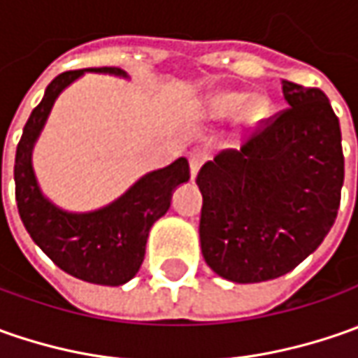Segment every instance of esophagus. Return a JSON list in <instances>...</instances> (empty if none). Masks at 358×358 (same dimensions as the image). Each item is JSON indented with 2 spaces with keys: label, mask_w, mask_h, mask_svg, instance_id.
<instances>
[{
  "label": "esophagus",
  "mask_w": 358,
  "mask_h": 358,
  "mask_svg": "<svg viewBox=\"0 0 358 358\" xmlns=\"http://www.w3.org/2000/svg\"><path fill=\"white\" fill-rule=\"evenodd\" d=\"M205 151H201V149H195V151H191L189 153V169H191V179H195L197 177V173H199L201 165L205 163Z\"/></svg>",
  "instance_id": "34e87169"
}]
</instances>
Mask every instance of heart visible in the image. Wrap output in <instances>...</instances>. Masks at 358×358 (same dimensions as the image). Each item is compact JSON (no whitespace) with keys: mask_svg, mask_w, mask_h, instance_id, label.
Returning a JSON list of instances; mask_svg holds the SVG:
<instances>
[{"mask_svg":"<svg viewBox=\"0 0 358 358\" xmlns=\"http://www.w3.org/2000/svg\"><path fill=\"white\" fill-rule=\"evenodd\" d=\"M241 110V119L247 125H257L271 115V99L261 93H243V91H217L211 93L205 101L207 117L221 121L237 115Z\"/></svg>","mask_w":358,"mask_h":358,"instance_id":"1","label":"heart"}]
</instances>
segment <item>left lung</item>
Instances as JSON below:
<instances>
[{"mask_svg": "<svg viewBox=\"0 0 358 358\" xmlns=\"http://www.w3.org/2000/svg\"><path fill=\"white\" fill-rule=\"evenodd\" d=\"M289 109L197 175L205 263L233 282L277 279L323 243L337 219L345 157L327 95L282 81Z\"/></svg>", "mask_w": 358, "mask_h": 358, "instance_id": "8db88e82", "label": "left lung"}]
</instances>
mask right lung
Returning <instances> with one entry per match:
<instances>
[{
    "mask_svg": "<svg viewBox=\"0 0 358 358\" xmlns=\"http://www.w3.org/2000/svg\"><path fill=\"white\" fill-rule=\"evenodd\" d=\"M85 73L129 79L119 67H95L65 71L49 83L41 103L27 119L17 145L13 167L15 201L29 237L62 271L93 285L119 287L137 275L149 231L169 211L173 191L189 181V163L185 157H179L163 169L145 173L121 197L95 211L73 213L49 201L35 177L34 147L55 99Z\"/></svg>",
    "mask_w": 358,
    "mask_h": 358,
    "instance_id": "obj_1",
    "label": "right lung"
}]
</instances>
